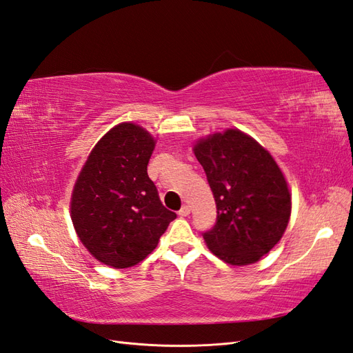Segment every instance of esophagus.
Here are the masks:
<instances>
[{
  "label": "esophagus",
  "mask_w": 353,
  "mask_h": 353,
  "mask_svg": "<svg viewBox=\"0 0 353 353\" xmlns=\"http://www.w3.org/2000/svg\"><path fill=\"white\" fill-rule=\"evenodd\" d=\"M189 213H191V209H189V205H183L182 209L179 210V216H183V218H185V216H188Z\"/></svg>",
  "instance_id": "esophagus-1"
}]
</instances>
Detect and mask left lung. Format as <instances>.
I'll return each mask as SVG.
<instances>
[{
    "label": "left lung",
    "mask_w": 353,
    "mask_h": 353,
    "mask_svg": "<svg viewBox=\"0 0 353 353\" xmlns=\"http://www.w3.org/2000/svg\"><path fill=\"white\" fill-rule=\"evenodd\" d=\"M194 153L214 196L216 223L203 232L213 254L231 265L254 264L282 239L291 195L270 153L239 130L200 140Z\"/></svg>",
    "instance_id": "1"
}]
</instances>
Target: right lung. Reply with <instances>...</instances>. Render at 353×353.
Returning <instances> with one entry per match:
<instances>
[{
	"label": "right lung",
	"mask_w": 353,
	"mask_h": 353,
	"mask_svg": "<svg viewBox=\"0 0 353 353\" xmlns=\"http://www.w3.org/2000/svg\"><path fill=\"white\" fill-rule=\"evenodd\" d=\"M155 141L134 123L108 131L90 152L71 196V221L99 263L128 268L157 248L176 213L148 176Z\"/></svg>",
	"instance_id": "add662e5"
}]
</instances>
